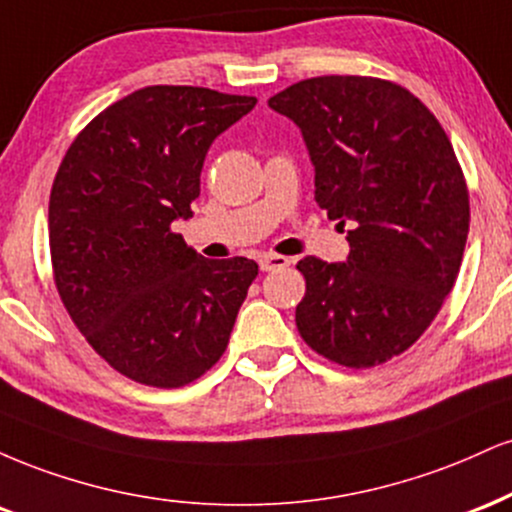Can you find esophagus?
I'll use <instances>...</instances> for the list:
<instances>
[{
  "label": "esophagus",
  "mask_w": 512,
  "mask_h": 512,
  "mask_svg": "<svg viewBox=\"0 0 512 512\" xmlns=\"http://www.w3.org/2000/svg\"><path fill=\"white\" fill-rule=\"evenodd\" d=\"M258 266H261L263 273H270V270L287 268L290 266V261H287L285 256H278V254H263L261 258H258Z\"/></svg>",
  "instance_id": "1"
}]
</instances>
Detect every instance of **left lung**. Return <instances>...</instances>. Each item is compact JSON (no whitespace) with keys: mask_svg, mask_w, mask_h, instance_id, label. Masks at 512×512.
Segmentation results:
<instances>
[{"mask_svg":"<svg viewBox=\"0 0 512 512\" xmlns=\"http://www.w3.org/2000/svg\"><path fill=\"white\" fill-rule=\"evenodd\" d=\"M268 107L299 126L316 203L350 242L345 263H297L299 333L350 369L388 362L431 326L458 278L470 196L455 150L422 100L381 78H306Z\"/></svg>","mask_w":512,"mask_h":512,"instance_id":"8db88e82","label":"left lung"}]
</instances>
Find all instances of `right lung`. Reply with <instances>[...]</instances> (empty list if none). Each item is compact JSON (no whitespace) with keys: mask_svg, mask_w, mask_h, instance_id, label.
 <instances>
[{"mask_svg":"<svg viewBox=\"0 0 512 512\" xmlns=\"http://www.w3.org/2000/svg\"><path fill=\"white\" fill-rule=\"evenodd\" d=\"M251 95L148 86L102 110L66 150L50 194L54 282L112 369L155 388L203 376L225 352L256 261H210L172 232L194 215L208 148Z\"/></svg>","mask_w":512,"mask_h":512,"instance_id":"right-lung-1","label":"right lung"}]
</instances>
